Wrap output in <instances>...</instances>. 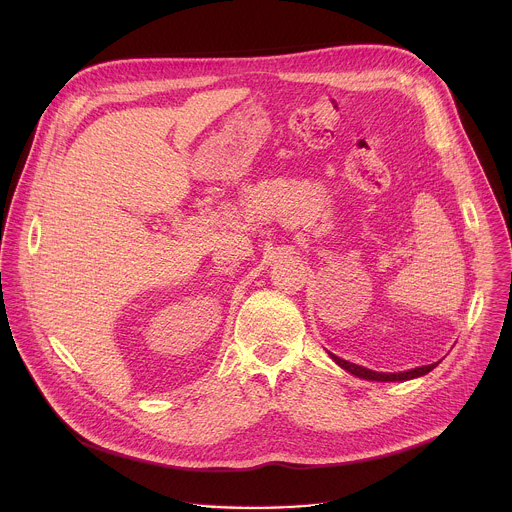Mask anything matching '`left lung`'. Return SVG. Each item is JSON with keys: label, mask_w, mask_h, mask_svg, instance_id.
<instances>
[{"label": "left lung", "mask_w": 512, "mask_h": 512, "mask_svg": "<svg viewBox=\"0 0 512 512\" xmlns=\"http://www.w3.org/2000/svg\"><path fill=\"white\" fill-rule=\"evenodd\" d=\"M329 355H331V353H329ZM331 359H333L337 365L341 366V368H345L347 372H351V374H355V376H359V378H365V380H376V382H398V380L418 378V376L428 374L430 370H434V368L439 365V363H434V365L416 366V368L404 370V372H376V370H370V368H365V366L343 361V359H339V357H335V355H331Z\"/></svg>", "instance_id": "left-lung-1"}]
</instances>
